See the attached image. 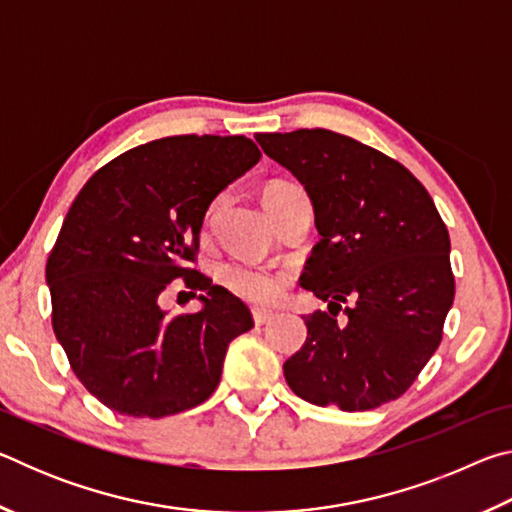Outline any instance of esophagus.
<instances>
[{
  "label": "esophagus",
  "instance_id": "34e87169",
  "mask_svg": "<svg viewBox=\"0 0 512 512\" xmlns=\"http://www.w3.org/2000/svg\"><path fill=\"white\" fill-rule=\"evenodd\" d=\"M273 311L271 309H253V320L255 325H266L268 320H273Z\"/></svg>",
  "mask_w": 512,
  "mask_h": 512
}]
</instances>
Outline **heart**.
<instances>
[{
    "mask_svg": "<svg viewBox=\"0 0 512 512\" xmlns=\"http://www.w3.org/2000/svg\"><path fill=\"white\" fill-rule=\"evenodd\" d=\"M293 192H300V187L293 183H287V180H275V183H268L264 187V205L268 207V212L275 214L284 198ZM214 207H216V203H214ZM214 207H212V212H214ZM221 277L232 291L248 300H257V302L271 300L275 293L280 291V280H277L271 271H266V268H262V266H253L248 262L225 264L221 271Z\"/></svg>",
    "mask_w": 512,
    "mask_h": 512,
    "instance_id": "1",
    "label": "heart"
}]
</instances>
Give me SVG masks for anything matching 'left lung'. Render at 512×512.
<instances>
[{
    "label": "left lung",
    "mask_w": 512,
    "mask_h": 512,
    "mask_svg": "<svg viewBox=\"0 0 512 512\" xmlns=\"http://www.w3.org/2000/svg\"><path fill=\"white\" fill-rule=\"evenodd\" d=\"M255 140L305 185L320 235L300 287L329 311L302 316L307 341L284 363L287 384L341 411L397 400L438 350L454 302L449 232L429 192L404 164L325 128Z\"/></svg>",
    "instance_id": "1"
}]
</instances>
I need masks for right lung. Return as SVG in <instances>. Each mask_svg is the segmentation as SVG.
<instances>
[{"mask_svg":"<svg viewBox=\"0 0 512 512\" xmlns=\"http://www.w3.org/2000/svg\"><path fill=\"white\" fill-rule=\"evenodd\" d=\"M262 158L244 135H176L121 153L83 185L47 259L51 325L74 375L101 404L164 418L203 404L250 309L189 264L216 194ZM183 276L204 302L167 317Z\"/></svg>","mask_w":512,"mask_h":512,"instance_id":"1","label":"right lung"}]
</instances>
